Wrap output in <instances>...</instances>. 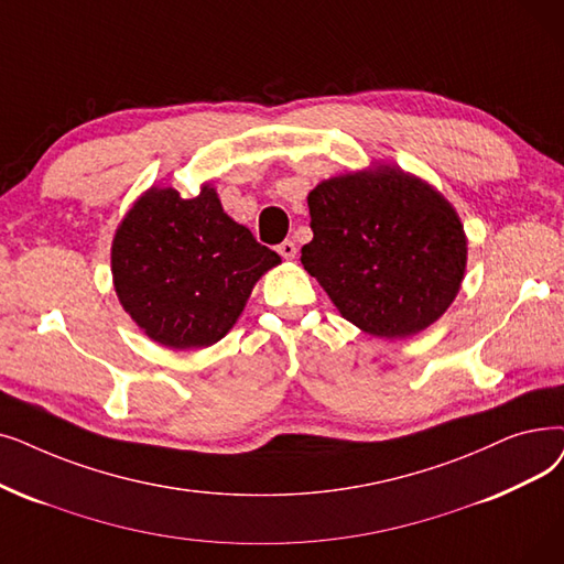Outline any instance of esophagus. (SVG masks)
I'll return each instance as SVG.
<instances>
[{
	"instance_id": "1",
	"label": "esophagus",
	"mask_w": 564,
	"mask_h": 564,
	"mask_svg": "<svg viewBox=\"0 0 564 564\" xmlns=\"http://www.w3.org/2000/svg\"><path fill=\"white\" fill-rule=\"evenodd\" d=\"M276 251L281 253V258H285V260H292L297 256V247H295V241H290V239H285V241H281L279 247H276Z\"/></svg>"
}]
</instances>
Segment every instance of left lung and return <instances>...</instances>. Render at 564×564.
<instances>
[{
  "mask_svg": "<svg viewBox=\"0 0 564 564\" xmlns=\"http://www.w3.org/2000/svg\"><path fill=\"white\" fill-rule=\"evenodd\" d=\"M302 264L338 313L380 338L420 334L460 290L468 262L456 209L397 165L338 175L308 193Z\"/></svg>",
  "mask_w": 564,
  "mask_h": 564,
  "instance_id": "1",
  "label": "left lung"
}]
</instances>
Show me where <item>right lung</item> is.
<instances>
[{
	"instance_id": "add662e5",
	"label": "right lung",
	"mask_w": 564,
	"mask_h": 564,
	"mask_svg": "<svg viewBox=\"0 0 564 564\" xmlns=\"http://www.w3.org/2000/svg\"><path fill=\"white\" fill-rule=\"evenodd\" d=\"M281 256L224 212L205 184L186 200L170 186L144 191L112 239V283L133 323L173 350L221 340L258 279Z\"/></svg>"
}]
</instances>
